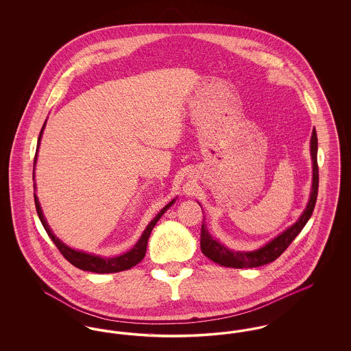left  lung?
<instances>
[{"mask_svg":"<svg viewBox=\"0 0 351 351\" xmlns=\"http://www.w3.org/2000/svg\"><path fill=\"white\" fill-rule=\"evenodd\" d=\"M317 134L313 129L312 138H311V158H312V189L309 201L306 204V208L301 213L299 219L287 228L283 233L276 235L274 239H271L265 246L254 251H234L223 246L221 242H218L216 238H213L206 225L202 223L201 226L200 246L202 254L217 263L219 266L232 268H252L265 266L267 263L274 262L276 258H279L283 254L285 249L291 245V242L299 235L302 228L306 225L308 219L312 216L316 200H317L318 192V166H317Z\"/></svg>","mask_w":351,"mask_h":351,"instance_id":"left-lung-1","label":"left lung"}]
</instances>
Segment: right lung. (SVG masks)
I'll return each mask as SVG.
<instances>
[{
  "instance_id": "right-lung-1",
  "label": "right lung",
  "mask_w": 351,
  "mask_h": 351,
  "mask_svg": "<svg viewBox=\"0 0 351 351\" xmlns=\"http://www.w3.org/2000/svg\"><path fill=\"white\" fill-rule=\"evenodd\" d=\"M46 122L43 123V128H42V130L39 133V138H38L36 154H35V158H34L33 180H35V165H36V158H38V149H39V145H40V139H42V134L45 130ZM34 189H36L35 183H34ZM34 201H35L36 213L39 216V219H40L45 230L49 234V237H50L51 241L55 243V246L63 254V256L67 259L71 265H73L75 267L80 268L83 271H90V272H96V274H113V272H119V271H125V269L134 267L135 265H138L145 258L146 249H147V242H149V238H150V234L152 229H154V226L156 225V222L160 219V217L167 212L168 208L172 206V204H175L176 199L169 201L167 205L155 216V218L146 226L145 232L142 233L141 238L138 239V242L134 245L132 250H129L128 252L122 254V255L113 256V258H105V256H100V255L75 250V249L67 246L66 243H63L51 230L50 226H49V223L45 218V215L42 212L40 204H39V200H38L35 192H34Z\"/></svg>"
}]
</instances>
